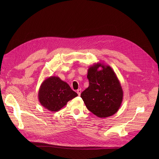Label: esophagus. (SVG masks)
Segmentation results:
<instances>
[{
    "label": "esophagus",
    "instance_id": "esophagus-1",
    "mask_svg": "<svg viewBox=\"0 0 159 159\" xmlns=\"http://www.w3.org/2000/svg\"><path fill=\"white\" fill-rule=\"evenodd\" d=\"M77 93H78V95L80 96V94H81V92H82V90H81V89H78L77 90Z\"/></svg>",
    "mask_w": 159,
    "mask_h": 159
}]
</instances>
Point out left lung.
<instances>
[{"mask_svg":"<svg viewBox=\"0 0 159 159\" xmlns=\"http://www.w3.org/2000/svg\"><path fill=\"white\" fill-rule=\"evenodd\" d=\"M87 77L89 86L80 97L88 110L101 118L117 112L122 102L123 90L113 70L109 65L97 62L89 67Z\"/></svg>","mask_w":159,"mask_h":159,"instance_id":"left-lung-1","label":"left lung"}]
</instances>
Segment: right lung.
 <instances>
[{
  "label": "right lung",
  "mask_w": 159,
  "mask_h": 159,
  "mask_svg": "<svg viewBox=\"0 0 159 159\" xmlns=\"http://www.w3.org/2000/svg\"><path fill=\"white\" fill-rule=\"evenodd\" d=\"M77 95L68 83L57 76L46 79L41 84L38 93L40 104L52 112L59 111Z\"/></svg>",
  "instance_id": "1"
}]
</instances>
